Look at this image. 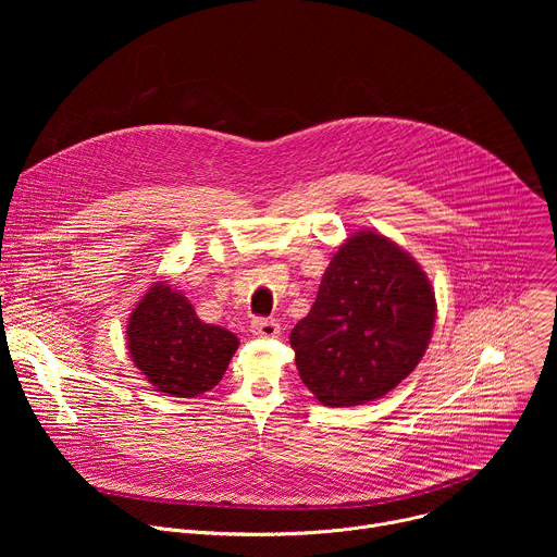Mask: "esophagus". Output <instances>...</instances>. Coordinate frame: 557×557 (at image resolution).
Segmentation results:
<instances>
[{"label":"esophagus","instance_id":"34e87169","mask_svg":"<svg viewBox=\"0 0 557 557\" xmlns=\"http://www.w3.org/2000/svg\"><path fill=\"white\" fill-rule=\"evenodd\" d=\"M251 333L258 337H277L280 335V324L275 320H264V317H258V320L251 322Z\"/></svg>","mask_w":557,"mask_h":557}]
</instances>
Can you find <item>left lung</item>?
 <instances>
[{
	"label": "left lung",
	"mask_w": 557,
	"mask_h": 557,
	"mask_svg": "<svg viewBox=\"0 0 557 557\" xmlns=\"http://www.w3.org/2000/svg\"><path fill=\"white\" fill-rule=\"evenodd\" d=\"M434 322V288L419 262L363 228L333 256L290 346L314 399L350 408L381 399L419 366Z\"/></svg>",
	"instance_id": "obj_1"
}]
</instances>
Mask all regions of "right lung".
<instances>
[{"label":"right lung","mask_w":557,"mask_h":557,"mask_svg":"<svg viewBox=\"0 0 557 557\" xmlns=\"http://www.w3.org/2000/svg\"><path fill=\"white\" fill-rule=\"evenodd\" d=\"M127 350L134 366L158 389L191 399L220 383L237 337L198 320L189 299L168 282H156L127 320Z\"/></svg>","instance_id":"obj_1"}]
</instances>
